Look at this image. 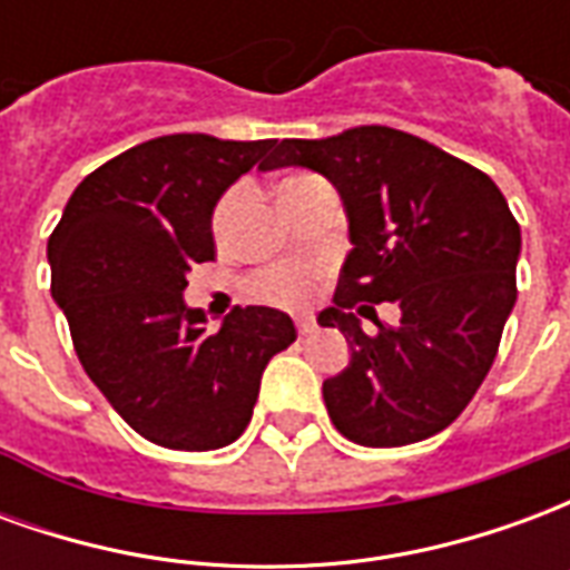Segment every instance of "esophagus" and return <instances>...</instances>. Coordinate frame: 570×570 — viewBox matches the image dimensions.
Segmentation results:
<instances>
[{
	"label": "esophagus",
	"mask_w": 570,
	"mask_h": 570,
	"mask_svg": "<svg viewBox=\"0 0 570 570\" xmlns=\"http://www.w3.org/2000/svg\"><path fill=\"white\" fill-rule=\"evenodd\" d=\"M296 330L298 335H311L314 330H317V323L311 321V317H296Z\"/></svg>",
	"instance_id": "34e87169"
}]
</instances>
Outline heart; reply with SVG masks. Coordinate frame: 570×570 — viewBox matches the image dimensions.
Instances as JSON below:
<instances>
[{
    "instance_id": "heart-1",
    "label": "heart",
    "mask_w": 570,
    "mask_h": 570,
    "mask_svg": "<svg viewBox=\"0 0 570 570\" xmlns=\"http://www.w3.org/2000/svg\"><path fill=\"white\" fill-rule=\"evenodd\" d=\"M311 176L298 174V176H286L281 188L286 186H296V183H305ZM237 200V188L232 191H225L219 204H216V210H213V228L216 232H223L225 223H228V216H232V207H235ZM311 286H314V272L305 268V265H272V268H265L253 277V293L265 302H277V305H298V302H305L311 293Z\"/></svg>"
}]
</instances>
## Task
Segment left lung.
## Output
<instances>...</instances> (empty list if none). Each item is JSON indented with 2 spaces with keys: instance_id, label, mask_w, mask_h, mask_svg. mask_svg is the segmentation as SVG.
Listing matches in <instances>:
<instances>
[{
  "instance_id": "left-lung-1",
  "label": "left lung",
  "mask_w": 570,
  "mask_h": 570,
  "mask_svg": "<svg viewBox=\"0 0 570 570\" xmlns=\"http://www.w3.org/2000/svg\"><path fill=\"white\" fill-rule=\"evenodd\" d=\"M289 164L338 188L354 244L333 308L317 317L351 342L345 372L323 382L330 419L372 449L428 440L464 412L498 357L519 223L482 170L406 130L281 140L268 170ZM379 301L401 305L396 327L374 320ZM360 316L380 330L363 334Z\"/></svg>"
}]
</instances>
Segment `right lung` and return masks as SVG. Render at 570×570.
<instances>
[{
	"label": "right lung",
	"mask_w": 570,
	"mask_h": 570,
	"mask_svg": "<svg viewBox=\"0 0 570 570\" xmlns=\"http://www.w3.org/2000/svg\"><path fill=\"white\" fill-rule=\"evenodd\" d=\"M277 140L170 134L121 151L72 191L48 237L51 293L88 372L121 419L164 449L210 452L249 424L268 360L296 342L284 311L232 308L216 333L183 305L216 259L210 216Z\"/></svg>",
	"instance_id": "1"
}]
</instances>
